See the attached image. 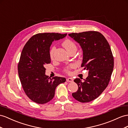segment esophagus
<instances>
[{
  "label": "esophagus",
  "instance_id": "1",
  "mask_svg": "<svg viewBox=\"0 0 128 128\" xmlns=\"http://www.w3.org/2000/svg\"><path fill=\"white\" fill-rule=\"evenodd\" d=\"M66 81L68 82H72L74 81V80H73V78H68L66 79Z\"/></svg>",
  "mask_w": 128,
  "mask_h": 128
}]
</instances>
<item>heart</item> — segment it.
<instances>
[{
	"instance_id": "1",
	"label": "heart",
	"mask_w": 128,
	"mask_h": 128,
	"mask_svg": "<svg viewBox=\"0 0 128 128\" xmlns=\"http://www.w3.org/2000/svg\"><path fill=\"white\" fill-rule=\"evenodd\" d=\"M62 45H63V46L66 49V51L68 52V53H69V52H71V51H73V50L76 51L77 46L76 44H75L74 42H73L71 40H70V39H66V40H65L63 42V43H62ZM55 49H56V48L54 46H52L50 51V56L51 59H52L54 57V54ZM74 65L71 64L70 65V66H68L65 68V70L67 73L69 74L70 72V70L71 68H74Z\"/></svg>"
}]
</instances>
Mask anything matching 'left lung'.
<instances>
[{"mask_svg":"<svg viewBox=\"0 0 128 128\" xmlns=\"http://www.w3.org/2000/svg\"><path fill=\"white\" fill-rule=\"evenodd\" d=\"M68 36L80 44L83 55L81 66L89 70L84 82L80 78L74 80L78 89L72 95L80 102H89L99 96L109 84L114 65L112 53L109 42L99 32L72 33Z\"/></svg>","mask_w":128,"mask_h":128,"instance_id":"1","label":"left lung"}]
</instances>
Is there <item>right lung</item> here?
I'll list each match as a JSON object with an SVG mask.
<instances>
[{"label": "right lung", "instance_id": "add662e5", "mask_svg": "<svg viewBox=\"0 0 128 128\" xmlns=\"http://www.w3.org/2000/svg\"><path fill=\"white\" fill-rule=\"evenodd\" d=\"M67 34L42 33L34 36L22 49L18 65V74L25 93L34 102L45 104L54 98L55 89L66 79L45 75V65L51 63L50 48L52 42L64 38Z\"/></svg>", "mask_w": 128, "mask_h": 128}]
</instances>
